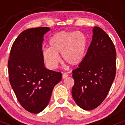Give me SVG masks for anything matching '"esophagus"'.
<instances>
[{"label": "esophagus", "mask_w": 125, "mask_h": 125, "mask_svg": "<svg viewBox=\"0 0 125 125\" xmlns=\"http://www.w3.org/2000/svg\"><path fill=\"white\" fill-rule=\"evenodd\" d=\"M68 76V74L67 73H64L62 74V78H64V79L67 78Z\"/></svg>", "instance_id": "34e87169"}]
</instances>
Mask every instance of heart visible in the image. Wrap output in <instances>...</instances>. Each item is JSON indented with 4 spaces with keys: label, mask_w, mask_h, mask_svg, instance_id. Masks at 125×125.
Masks as SVG:
<instances>
[{
    "label": "heart",
    "mask_w": 125,
    "mask_h": 125,
    "mask_svg": "<svg viewBox=\"0 0 125 125\" xmlns=\"http://www.w3.org/2000/svg\"><path fill=\"white\" fill-rule=\"evenodd\" d=\"M88 44V37L82 32L61 31L50 39L49 48L43 50L42 56L51 69H54L58 65L59 54L66 63L76 66L83 60Z\"/></svg>",
    "instance_id": "b5f03b06"
}]
</instances>
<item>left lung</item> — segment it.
Segmentation results:
<instances>
[{"instance_id":"8db88e82","label":"left lung","mask_w":125,"mask_h":125,"mask_svg":"<svg viewBox=\"0 0 125 125\" xmlns=\"http://www.w3.org/2000/svg\"><path fill=\"white\" fill-rule=\"evenodd\" d=\"M93 39L83 61L73 71L72 96L85 110L100 106L106 97L116 76V52L108 34L99 27L93 29Z\"/></svg>"}]
</instances>
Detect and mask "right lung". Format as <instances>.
I'll return each mask as SVG.
<instances>
[{"label":"right lung","instance_id":"obj_1","mask_svg":"<svg viewBox=\"0 0 125 125\" xmlns=\"http://www.w3.org/2000/svg\"><path fill=\"white\" fill-rule=\"evenodd\" d=\"M50 28L25 30L13 43L8 61L9 81L22 106L38 113L47 106L62 73L46 69L42 56L43 37Z\"/></svg>","mask_w":125,"mask_h":125}]
</instances>
